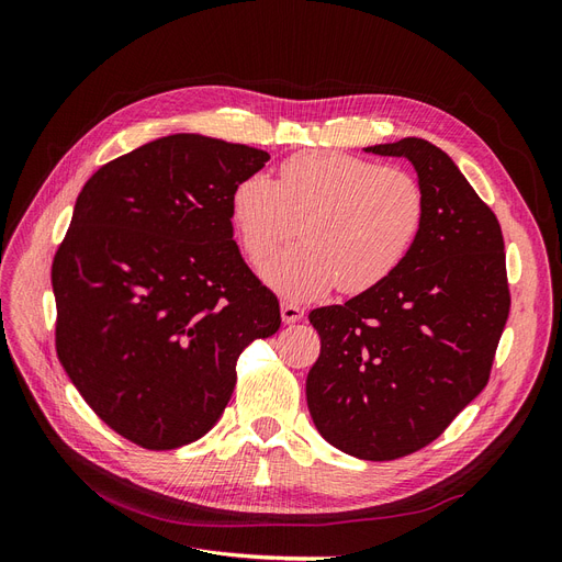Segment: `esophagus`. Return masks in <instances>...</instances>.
<instances>
[{
    "instance_id": "34e87169",
    "label": "esophagus",
    "mask_w": 562,
    "mask_h": 562,
    "mask_svg": "<svg viewBox=\"0 0 562 562\" xmlns=\"http://www.w3.org/2000/svg\"><path fill=\"white\" fill-rule=\"evenodd\" d=\"M281 318H283V323H288V326H291V323H297V321L304 318V310L300 307V304L283 302L281 304Z\"/></svg>"
}]
</instances>
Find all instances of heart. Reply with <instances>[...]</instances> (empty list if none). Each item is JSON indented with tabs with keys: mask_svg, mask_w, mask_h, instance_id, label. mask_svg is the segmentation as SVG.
<instances>
[{
	"mask_svg": "<svg viewBox=\"0 0 562 562\" xmlns=\"http://www.w3.org/2000/svg\"><path fill=\"white\" fill-rule=\"evenodd\" d=\"M232 220L252 265L288 236L302 241L262 267L265 283L285 300H314L337 285L356 295L394 274L424 223V190L403 168L345 151H302L279 178L250 173L236 182Z\"/></svg>",
	"mask_w": 562,
	"mask_h": 562,
	"instance_id": "heart-1",
	"label": "heart"
}]
</instances>
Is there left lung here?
<instances>
[{
	"label": "left lung",
	"mask_w": 562,
	"mask_h": 562,
	"mask_svg": "<svg viewBox=\"0 0 562 562\" xmlns=\"http://www.w3.org/2000/svg\"><path fill=\"white\" fill-rule=\"evenodd\" d=\"M366 151L411 161L427 209L394 274L310 314L321 353L307 405L330 446L389 462L429 446L485 389L512 293L499 220L443 149L403 138Z\"/></svg>",
	"instance_id": "1"
}]
</instances>
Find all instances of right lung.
Instances as JSON below:
<instances>
[{
	"mask_svg": "<svg viewBox=\"0 0 562 562\" xmlns=\"http://www.w3.org/2000/svg\"><path fill=\"white\" fill-rule=\"evenodd\" d=\"M265 149L176 133L89 178L56 250V351L81 398L147 450L209 434L236 361L281 326L244 262L229 199Z\"/></svg>",
	"mask_w": 562,
	"mask_h": 562,
	"instance_id": "obj_1",
	"label": "right lung"
}]
</instances>
